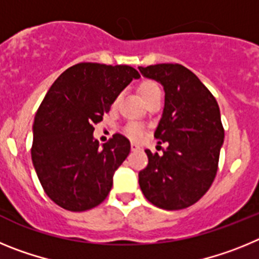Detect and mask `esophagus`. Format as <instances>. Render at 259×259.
<instances>
[{
	"label": "esophagus",
	"mask_w": 259,
	"mask_h": 259,
	"mask_svg": "<svg viewBox=\"0 0 259 259\" xmlns=\"http://www.w3.org/2000/svg\"><path fill=\"white\" fill-rule=\"evenodd\" d=\"M131 149L134 150V152H136V150H140V146L137 145V144L132 143V144H131Z\"/></svg>",
	"instance_id": "esophagus-1"
}]
</instances>
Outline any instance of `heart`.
Returning a JSON list of instances; mask_svg holds the SVG:
<instances>
[{
  "mask_svg": "<svg viewBox=\"0 0 259 259\" xmlns=\"http://www.w3.org/2000/svg\"><path fill=\"white\" fill-rule=\"evenodd\" d=\"M139 92H140L144 101L146 102L154 95L161 93V89H159L158 84L155 83V81H153V80H143L140 83V85H139ZM119 98H120V96H116V97L114 98L113 107H115L116 105H118ZM144 132H145V130H144V127L140 123L131 122L128 123V124H125L124 127V134L127 135L130 139H132V140H140L141 137L144 136Z\"/></svg>",
  "mask_w": 259,
  "mask_h": 259,
  "instance_id": "b5f03b06",
  "label": "heart"
}]
</instances>
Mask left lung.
Masks as SVG:
<instances>
[{
  "label": "left lung",
  "mask_w": 259,
  "mask_h": 259,
  "mask_svg": "<svg viewBox=\"0 0 259 259\" xmlns=\"http://www.w3.org/2000/svg\"><path fill=\"white\" fill-rule=\"evenodd\" d=\"M164 88V109L154 137L163 154L146 149L148 166L139 184L149 202L180 210L197 202L211 187L224 139L218 102L196 75L179 63L139 67Z\"/></svg>",
  "instance_id": "left-lung-1"
}]
</instances>
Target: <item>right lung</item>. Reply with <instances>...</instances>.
<instances>
[{"label": "right lung", "mask_w": 259, "mask_h": 259, "mask_svg": "<svg viewBox=\"0 0 259 259\" xmlns=\"http://www.w3.org/2000/svg\"><path fill=\"white\" fill-rule=\"evenodd\" d=\"M139 76L131 66L81 62L48 91L35 116L31 157L45 193L58 206L85 211L107 197L131 144L115 134L100 148L93 125Z\"/></svg>", "instance_id": "add662e5"}]
</instances>
